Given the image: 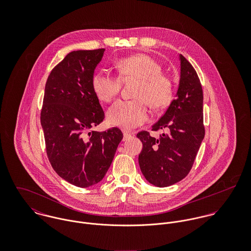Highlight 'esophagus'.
I'll return each instance as SVG.
<instances>
[{"instance_id":"esophagus-1","label":"esophagus","mask_w":251,"mask_h":251,"mask_svg":"<svg viewBox=\"0 0 251 251\" xmlns=\"http://www.w3.org/2000/svg\"><path fill=\"white\" fill-rule=\"evenodd\" d=\"M123 132H124V137H125V139H126L127 137H129V136H131V135L134 134V132H132V131H127V130H124Z\"/></svg>"}]
</instances>
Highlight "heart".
Returning a JSON list of instances; mask_svg holds the SVG:
<instances>
[{
	"label": "heart",
	"mask_w": 251,
	"mask_h": 251,
	"mask_svg": "<svg viewBox=\"0 0 251 251\" xmlns=\"http://www.w3.org/2000/svg\"><path fill=\"white\" fill-rule=\"evenodd\" d=\"M118 77L104 71L93 75L92 88L98 99L111 102L119 94L121 80H136L130 100H119L107 112L108 122L123 128H133L149 119L148 105L153 109L168 106L173 100L171 79L162 73L161 65L152 57L136 54L117 62Z\"/></svg>",
	"instance_id": "1"
}]
</instances>
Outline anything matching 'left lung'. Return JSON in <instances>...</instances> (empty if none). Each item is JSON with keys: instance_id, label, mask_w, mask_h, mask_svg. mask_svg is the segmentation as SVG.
<instances>
[{"instance_id": "obj_1", "label": "left lung", "mask_w": 251, "mask_h": 251, "mask_svg": "<svg viewBox=\"0 0 251 251\" xmlns=\"http://www.w3.org/2000/svg\"><path fill=\"white\" fill-rule=\"evenodd\" d=\"M177 97L151 130L167 128L159 138L142 130L137 137L143 144L139 165L144 177L158 187L172 185L185 178L192 168L205 136L203 90L191 64L182 56Z\"/></svg>"}]
</instances>
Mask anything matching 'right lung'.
I'll list each match as a JSON object with an SVG mask.
<instances>
[{"label": "right lung", "instance_id": "add662e5", "mask_svg": "<svg viewBox=\"0 0 251 251\" xmlns=\"http://www.w3.org/2000/svg\"><path fill=\"white\" fill-rule=\"evenodd\" d=\"M104 51H72L54 67L45 84L40 123L47 157L61 178L78 187L103 179L124 136L115 126L90 130L105 118L92 88Z\"/></svg>", "mask_w": 251, "mask_h": 251}]
</instances>
